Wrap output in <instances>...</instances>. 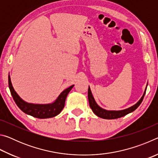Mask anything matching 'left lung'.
Returning a JSON list of instances; mask_svg holds the SVG:
<instances>
[{
  "label": "left lung",
  "mask_w": 158,
  "mask_h": 158,
  "mask_svg": "<svg viewBox=\"0 0 158 158\" xmlns=\"http://www.w3.org/2000/svg\"><path fill=\"white\" fill-rule=\"evenodd\" d=\"M146 88L145 91L143 93V96L141 98V99L139 100V102L137 104H135V105L132 106L131 107H129L121 111H108V110H106V109L101 108L100 106H99L98 105V104L96 103V102L95 101V99L93 98L91 90H90L89 86V90H88V98H89L90 107L91 108L93 113H94L96 116L105 119H116V118H118L124 116L125 115H127L128 114L131 113V112L135 111V109L140 105L141 102L143 101V97L146 93Z\"/></svg>",
  "instance_id": "left-lung-1"
}]
</instances>
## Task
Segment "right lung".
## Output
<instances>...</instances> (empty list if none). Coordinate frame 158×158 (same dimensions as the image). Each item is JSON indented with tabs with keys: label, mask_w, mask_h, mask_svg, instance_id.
Wrapping results in <instances>:
<instances>
[{
	"label": "right lung",
	"mask_w": 158,
	"mask_h": 158,
	"mask_svg": "<svg viewBox=\"0 0 158 158\" xmlns=\"http://www.w3.org/2000/svg\"><path fill=\"white\" fill-rule=\"evenodd\" d=\"M8 84L10 93L18 107L25 114L37 118H49L59 114L65 106L67 96L74 86V85H73L64 90L54 102L47 105H38L26 102L18 95L12 86L10 75L8 76Z\"/></svg>",
	"instance_id": "1"
}]
</instances>
